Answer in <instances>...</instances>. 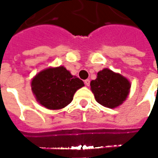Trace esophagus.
Masks as SVG:
<instances>
[{
    "instance_id": "esophagus-1",
    "label": "esophagus",
    "mask_w": 158,
    "mask_h": 158,
    "mask_svg": "<svg viewBox=\"0 0 158 158\" xmlns=\"http://www.w3.org/2000/svg\"><path fill=\"white\" fill-rule=\"evenodd\" d=\"M85 85L86 86L89 85V79H85Z\"/></svg>"
}]
</instances>
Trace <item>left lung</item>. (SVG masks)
Returning a JSON list of instances; mask_svg holds the SVG:
<instances>
[{
  "label": "left lung",
  "instance_id": "1",
  "mask_svg": "<svg viewBox=\"0 0 158 158\" xmlns=\"http://www.w3.org/2000/svg\"><path fill=\"white\" fill-rule=\"evenodd\" d=\"M90 89L96 102L109 108L122 104L129 95L130 83L128 79L108 69L97 73V78L90 82Z\"/></svg>",
  "mask_w": 158,
  "mask_h": 158
}]
</instances>
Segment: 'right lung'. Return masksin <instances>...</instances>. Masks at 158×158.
<instances>
[{
	"label": "right lung",
	"mask_w": 158,
	"mask_h": 158,
	"mask_svg": "<svg viewBox=\"0 0 158 158\" xmlns=\"http://www.w3.org/2000/svg\"><path fill=\"white\" fill-rule=\"evenodd\" d=\"M31 86L33 93L42 106L56 110L69 105L77 89L84 86V82L62 66L39 73L33 79Z\"/></svg>",
	"instance_id": "1"
}]
</instances>
